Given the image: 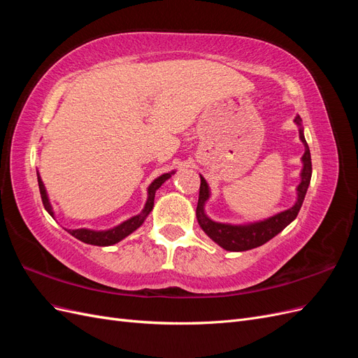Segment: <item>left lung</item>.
I'll return each mask as SVG.
<instances>
[{"label": "left lung", "mask_w": 358, "mask_h": 358, "mask_svg": "<svg viewBox=\"0 0 358 358\" xmlns=\"http://www.w3.org/2000/svg\"><path fill=\"white\" fill-rule=\"evenodd\" d=\"M296 124L299 125V133L303 145H305V155H303V171H301V182L297 188L299 192V199L297 203L292 206L291 209L280 212L272 218H268L262 222H255V224H249V225H229V224H218L210 221L208 216L203 212V204L209 197V188L206 180L200 176L201 183H200V194H199V203H197V220L199 224L203 229V231L208 234L213 242L222 246L227 251H248V249H252L257 246H262L266 242L282 231L285 227L296 220V216L300 212V208L303 204V200H305L306 191L310 182L312 176V161H310V150L309 146L305 140V136H303V128L300 125L301 119L300 116H296Z\"/></svg>", "instance_id": "8db88e82"}]
</instances>
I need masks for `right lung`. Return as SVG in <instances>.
Masks as SVG:
<instances>
[{
	"label": "right lung",
	"mask_w": 358,
	"mask_h": 358,
	"mask_svg": "<svg viewBox=\"0 0 358 358\" xmlns=\"http://www.w3.org/2000/svg\"><path fill=\"white\" fill-rule=\"evenodd\" d=\"M171 176V173H166V175L159 176L158 179H155L152 183L149 185V189H148V201H146V206L143 212L134 216V218L128 220L125 222H122L121 225L115 227V229L112 230H107V231H92V230H85V229H80V230H67L71 236H74L76 239H79L88 245H95V246H110V245H115L119 241H122L124 237H127L128 234H131L134 230H137L140 225L143 224L145 218L148 216V213L152 210L154 208V199H155V191L164 183ZM37 179H38V188H40V196H41V201H43V206H45V209L53 216V212H52V208H50V203L48 200V196H46V191H45V187H43V182L40 179V176L37 175Z\"/></svg>",
	"instance_id": "add662e5"
}]
</instances>
